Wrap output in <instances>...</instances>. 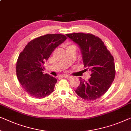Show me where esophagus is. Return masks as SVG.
Segmentation results:
<instances>
[{
	"label": "esophagus",
	"mask_w": 131,
	"mask_h": 131,
	"mask_svg": "<svg viewBox=\"0 0 131 131\" xmlns=\"http://www.w3.org/2000/svg\"><path fill=\"white\" fill-rule=\"evenodd\" d=\"M62 77L70 78H71L72 77H71V76H69V75H62Z\"/></svg>",
	"instance_id": "esophagus-1"
}]
</instances>
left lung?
<instances>
[{
  "label": "left lung",
  "instance_id": "1",
  "mask_svg": "<svg viewBox=\"0 0 131 131\" xmlns=\"http://www.w3.org/2000/svg\"><path fill=\"white\" fill-rule=\"evenodd\" d=\"M66 36L79 46L84 66L92 73L88 81L79 78L76 93L86 101L99 98L108 90L115 77L114 57L102 40L95 35L74 33Z\"/></svg>",
  "mask_w": 131,
  "mask_h": 131
}]
</instances>
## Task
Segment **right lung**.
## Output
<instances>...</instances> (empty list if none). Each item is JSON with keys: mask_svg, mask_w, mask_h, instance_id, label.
<instances>
[{"mask_svg": "<svg viewBox=\"0 0 131 131\" xmlns=\"http://www.w3.org/2000/svg\"><path fill=\"white\" fill-rule=\"evenodd\" d=\"M66 39L61 34H47L26 45L16 62V75L27 93L36 98H43L54 91L57 79L43 74L45 62L56 47Z\"/></svg>", "mask_w": 131, "mask_h": 131, "instance_id": "add662e5", "label": "right lung"}]
</instances>
